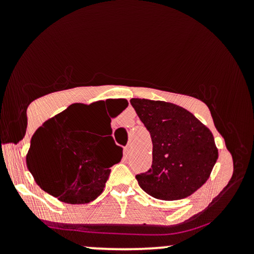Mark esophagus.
I'll list each match as a JSON object with an SVG mask.
<instances>
[{
  "instance_id": "34e87169",
  "label": "esophagus",
  "mask_w": 254,
  "mask_h": 254,
  "mask_svg": "<svg viewBox=\"0 0 254 254\" xmlns=\"http://www.w3.org/2000/svg\"><path fill=\"white\" fill-rule=\"evenodd\" d=\"M130 154H131V147H130V145H127V147L124 148V155L127 157L130 155Z\"/></svg>"
}]
</instances>
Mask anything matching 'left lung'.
Here are the masks:
<instances>
[{"instance_id":"1","label":"left lung","mask_w":254,"mask_h":254,"mask_svg":"<svg viewBox=\"0 0 254 254\" xmlns=\"http://www.w3.org/2000/svg\"><path fill=\"white\" fill-rule=\"evenodd\" d=\"M130 103L153 142V164L137 174L138 185L157 199L191 196L209 179L217 161L211 131L178 105L135 98Z\"/></svg>"}]
</instances>
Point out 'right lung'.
<instances>
[{
    "mask_svg": "<svg viewBox=\"0 0 254 254\" xmlns=\"http://www.w3.org/2000/svg\"><path fill=\"white\" fill-rule=\"evenodd\" d=\"M123 103L125 109L127 101ZM103 105L104 101L72 104L48 119L32 136L26 155L28 171L40 189L61 202L86 204L94 200L104 190L110 168L122 160L123 149L112 136L99 139L92 133ZM106 117L111 135V119Z\"/></svg>",
    "mask_w": 254,
    "mask_h": 254,
    "instance_id": "add662e5",
    "label": "right lung"
}]
</instances>
